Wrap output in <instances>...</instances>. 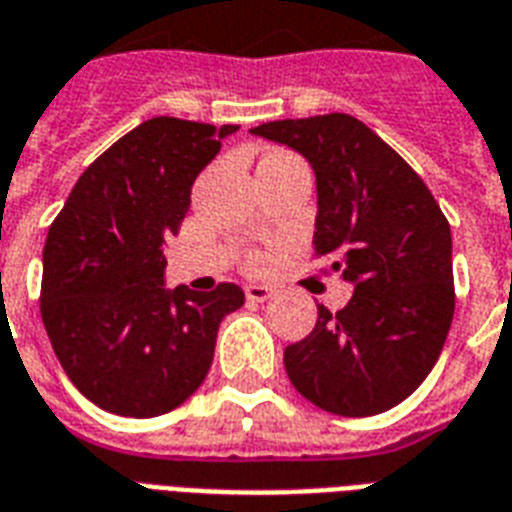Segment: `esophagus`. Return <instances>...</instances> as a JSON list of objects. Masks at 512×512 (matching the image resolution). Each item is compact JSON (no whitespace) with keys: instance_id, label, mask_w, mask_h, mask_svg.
Listing matches in <instances>:
<instances>
[{"instance_id":"obj_1","label":"esophagus","mask_w":512,"mask_h":512,"mask_svg":"<svg viewBox=\"0 0 512 512\" xmlns=\"http://www.w3.org/2000/svg\"><path fill=\"white\" fill-rule=\"evenodd\" d=\"M244 295L246 301H252V304H263V301H268V298L274 295V290L266 285H246Z\"/></svg>"}]
</instances>
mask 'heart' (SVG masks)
<instances>
[{
  "instance_id": "obj_1",
  "label": "heart",
  "mask_w": 512,
  "mask_h": 512,
  "mask_svg": "<svg viewBox=\"0 0 512 512\" xmlns=\"http://www.w3.org/2000/svg\"><path fill=\"white\" fill-rule=\"evenodd\" d=\"M279 160H290V154H268L263 162H279ZM263 162H260V165H263Z\"/></svg>"
}]
</instances>
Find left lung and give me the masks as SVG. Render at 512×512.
<instances>
[{"label": "left lung", "mask_w": 512, "mask_h": 512, "mask_svg": "<svg viewBox=\"0 0 512 512\" xmlns=\"http://www.w3.org/2000/svg\"><path fill=\"white\" fill-rule=\"evenodd\" d=\"M252 135L309 160L314 255L355 285L336 314L317 306L312 333L285 350L287 377L333 415L391 410L429 377L453 323L448 219L418 173L350 113L268 121Z\"/></svg>", "instance_id": "1"}]
</instances>
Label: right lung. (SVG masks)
Here are the masks:
<instances>
[{
  "instance_id": "add662e5",
  "label": "right lung",
  "mask_w": 512,
  "mask_h": 512,
  "mask_svg": "<svg viewBox=\"0 0 512 512\" xmlns=\"http://www.w3.org/2000/svg\"><path fill=\"white\" fill-rule=\"evenodd\" d=\"M236 124L157 116L83 170L48 227L40 314L56 358L100 410L154 418L206 380L222 317L244 306L230 282L165 290V238L181 227L198 173Z\"/></svg>"
}]
</instances>
